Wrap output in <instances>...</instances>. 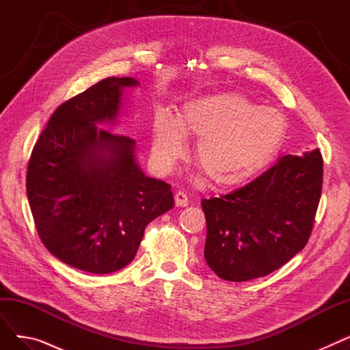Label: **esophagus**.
Listing matches in <instances>:
<instances>
[{
  "mask_svg": "<svg viewBox=\"0 0 350 350\" xmlns=\"http://www.w3.org/2000/svg\"><path fill=\"white\" fill-rule=\"evenodd\" d=\"M174 203L177 207H187L189 206V197L185 191H177L174 194Z\"/></svg>",
  "mask_w": 350,
  "mask_h": 350,
  "instance_id": "34e87169",
  "label": "esophagus"
}]
</instances>
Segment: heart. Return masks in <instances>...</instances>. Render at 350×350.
Instances as JSON below:
<instances>
[{"label": "heart", "instance_id": "obj_1", "mask_svg": "<svg viewBox=\"0 0 350 350\" xmlns=\"http://www.w3.org/2000/svg\"><path fill=\"white\" fill-rule=\"evenodd\" d=\"M282 113L261 107L241 94L194 98L177 119L164 109L153 118L152 154L161 170H172L186 153V137H197L196 163L214 186L247 185L277 159L286 139Z\"/></svg>", "mask_w": 350, "mask_h": 350}]
</instances>
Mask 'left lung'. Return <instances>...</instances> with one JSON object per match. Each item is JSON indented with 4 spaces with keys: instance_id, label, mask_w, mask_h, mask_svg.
I'll list each match as a JSON object with an SVG mask.
<instances>
[{
    "instance_id": "1",
    "label": "left lung",
    "mask_w": 350,
    "mask_h": 350,
    "mask_svg": "<svg viewBox=\"0 0 350 350\" xmlns=\"http://www.w3.org/2000/svg\"><path fill=\"white\" fill-rule=\"evenodd\" d=\"M319 149L286 154L260 177L228 194L203 198L204 258L219 278L265 277L306 245L322 193Z\"/></svg>"
}]
</instances>
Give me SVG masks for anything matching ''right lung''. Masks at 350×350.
I'll list each match as a JSON object with an SVG mask.
<instances>
[{
  "mask_svg": "<svg viewBox=\"0 0 350 350\" xmlns=\"http://www.w3.org/2000/svg\"><path fill=\"white\" fill-rule=\"evenodd\" d=\"M135 78H106L62 103L36 140L27 196L46 250L69 267L110 273L131 264L150 221L174 206L172 186L147 177L136 142L116 124L123 89Z\"/></svg>",
  "mask_w": 350,
  "mask_h": 350,
  "instance_id": "add662e5",
  "label": "right lung"
}]
</instances>
